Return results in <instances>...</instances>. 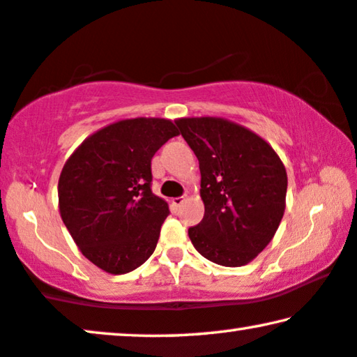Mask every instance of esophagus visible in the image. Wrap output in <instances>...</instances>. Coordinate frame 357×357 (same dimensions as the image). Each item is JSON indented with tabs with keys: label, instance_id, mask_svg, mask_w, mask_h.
Here are the masks:
<instances>
[{
	"label": "esophagus",
	"instance_id": "esophagus-1",
	"mask_svg": "<svg viewBox=\"0 0 357 357\" xmlns=\"http://www.w3.org/2000/svg\"><path fill=\"white\" fill-rule=\"evenodd\" d=\"M185 197H174V199H172V206H174V208H178V206H181V204H183Z\"/></svg>",
	"mask_w": 357,
	"mask_h": 357
}]
</instances>
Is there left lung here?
I'll list each match as a JSON object with an SVG mask.
<instances>
[{
	"instance_id": "left-lung-1",
	"label": "left lung",
	"mask_w": 357,
	"mask_h": 357,
	"mask_svg": "<svg viewBox=\"0 0 357 357\" xmlns=\"http://www.w3.org/2000/svg\"><path fill=\"white\" fill-rule=\"evenodd\" d=\"M199 158L205 215L189 227L197 252L238 268L273 241L285 211L287 172L278 153L248 128L220 116L178 119Z\"/></svg>"
}]
</instances>
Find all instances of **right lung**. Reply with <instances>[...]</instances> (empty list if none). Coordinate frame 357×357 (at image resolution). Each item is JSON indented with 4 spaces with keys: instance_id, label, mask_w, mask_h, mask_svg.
Wrapping results in <instances>:
<instances>
[{
    "instance_id": "add662e5",
    "label": "right lung",
    "mask_w": 357,
    "mask_h": 357,
    "mask_svg": "<svg viewBox=\"0 0 357 357\" xmlns=\"http://www.w3.org/2000/svg\"><path fill=\"white\" fill-rule=\"evenodd\" d=\"M178 135L167 119L120 120L88 136L63 165L61 218L79 252L105 273H130L155 250L169 208L151 190V160Z\"/></svg>"
}]
</instances>
